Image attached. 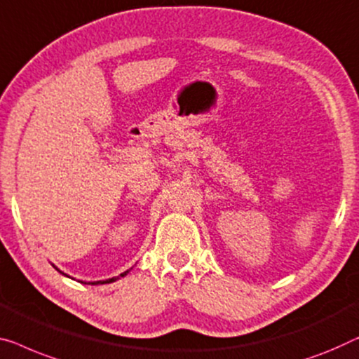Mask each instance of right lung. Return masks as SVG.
Listing matches in <instances>:
<instances>
[{
    "label": "right lung",
    "instance_id": "obj_1",
    "mask_svg": "<svg viewBox=\"0 0 359 359\" xmlns=\"http://www.w3.org/2000/svg\"><path fill=\"white\" fill-rule=\"evenodd\" d=\"M129 272V270H126V272H123L121 275H118V277H113V278H108V280H103V282H92V285H98V283H111V282H116V280L119 278V277H124V275H126ZM90 283V282H89Z\"/></svg>",
    "mask_w": 359,
    "mask_h": 359
}]
</instances>
